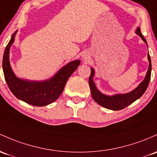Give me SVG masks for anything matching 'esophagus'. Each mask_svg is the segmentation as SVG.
<instances>
[{
  "instance_id": "1",
  "label": "esophagus",
  "mask_w": 157,
  "mask_h": 157,
  "mask_svg": "<svg viewBox=\"0 0 157 157\" xmlns=\"http://www.w3.org/2000/svg\"><path fill=\"white\" fill-rule=\"evenodd\" d=\"M83 58H86V57L85 56H83Z\"/></svg>"
}]
</instances>
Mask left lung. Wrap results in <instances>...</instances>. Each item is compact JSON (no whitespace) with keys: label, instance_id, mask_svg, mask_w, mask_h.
<instances>
[{"label":"left lung","instance_id":"obj_1","mask_svg":"<svg viewBox=\"0 0 157 157\" xmlns=\"http://www.w3.org/2000/svg\"><path fill=\"white\" fill-rule=\"evenodd\" d=\"M136 33L142 39L143 41L147 44L145 38L143 36L140 28H138L136 29ZM147 59L149 60V67H148V70L147 72L145 78L135 90L124 94H116V95L114 96H106L105 94H102L100 91H99L97 87H96L94 80H93V78L94 76V70L91 68V72H90V75L89 77V85H90V92H91L92 97L94 99V101L97 102L99 105H100L104 108H106V109H110V110L118 111L124 109L126 106L129 105L132 102H134L135 101L137 100L138 99H139L144 94V93L145 92L147 88V86L149 85L150 82V79H151V60L149 53L147 54Z\"/></svg>","mask_w":157,"mask_h":157}]
</instances>
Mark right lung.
Returning <instances> with one entry per match:
<instances>
[{
	"instance_id": "add662e5",
	"label": "right lung",
	"mask_w": 157,
	"mask_h": 157,
	"mask_svg": "<svg viewBox=\"0 0 157 157\" xmlns=\"http://www.w3.org/2000/svg\"><path fill=\"white\" fill-rule=\"evenodd\" d=\"M17 31L13 33L5 48L3 58L4 78L10 90L16 98L30 105L44 106L56 101L64 89L70 75L80 64V60L70 62L62 67L52 78L43 82H30L16 76L10 63V48L15 40Z\"/></svg>"
}]
</instances>
